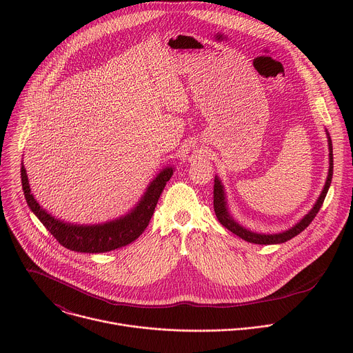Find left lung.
I'll return each instance as SVG.
<instances>
[{"instance_id": "left-lung-1", "label": "left lung", "mask_w": 353, "mask_h": 353, "mask_svg": "<svg viewBox=\"0 0 353 353\" xmlns=\"http://www.w3.org/2000/svg\"><path fill=\"white\" fill-rule=\"evenodd\" d=\"M327 138H328V150H330V168H328V176L324 184V188L320 194V196L317 198L316 204L313 205V208L301 218L296 225H293L290 229L283 230L281 233H272V234H265V233H257L250 229H245L244 226H241L230 214L229 207H228V199H226V192H225V187L221 181V179L218 176H215V185H214V210L216 214L218 221L232 233H234L236 236L241 237L245 241L254 243V244H279V243H285L288 240H290L292 237L297 236L299 233L303 232L310 223L312 221L316 218V215L319 214L324 198L328 192V188L331 185V180H332V169H334V158H332V142H331V137L330 132L325 130Z\"/></svg>"}]
</instances>
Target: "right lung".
Listing matches in <instances>:
<instances>
[{
	"label": "right lung",
	"instance_id": "right-lung-1",
	"mask_svg": "<svg viewBox=\"0 0 353 353\" xmlns=\"http://www.w3.org/2000/svg\"><path fill=\"white\" fill-rule=\"evenodd\" d=\"M173 172L174 169L172 166L162 169L157 177L149 183L138 204L130 212L110 222L97 225H77L64 222L40 207L30 191L23 161L21 168V179L28 207L39 218L44 228L57 239V241L65 248L78 251V253L96 254L124 247L142 234L154 215L158 199L166 183L173 176Z\"/></svg>",
	"mask_w": 353,
	"mask_h": 353
}]
</instances>
